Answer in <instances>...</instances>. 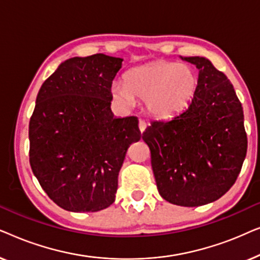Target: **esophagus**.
<instances>
[{
	"mask_svg": "<svg viewBox=\"0 0 260 260\" xmlns=\"http://www.w3.org/2000/svg\"><path fill=\"white\" fill-rule=\"evenodd\" d=\"M138 127H140V131L142 134L144 133V130H145V127H147V123L144 122V120H142V119H140V122H138Z\"/></svg>",
	"mask_w": 260,
	"mask_h": 260,
	"instance_id": "obj_1",
	"label": "esophagus"
}]
</instances>
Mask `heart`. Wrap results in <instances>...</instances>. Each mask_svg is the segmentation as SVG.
<instances>
[{
  "label": "heart",
  "mask_w": 260,
  "mask_h": 260,
  "mask_svg": "<svg viewBox=\"0 0 260 260\" xmlns=\"http://www.w3.org/2000/svg\"><path fill=\"white\" fill-rule=\"evenodd\" d=\"M197 85L198 77L191 67L157 61L129 71L124 84H112L111 93L125 106H133L135 98L141 99L152 116L168 118L188 104Z\"/></svg>",
  "instance_id": "1"
}]
</instances>
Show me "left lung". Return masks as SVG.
<instances>
[{"mask_svg":"<svg viewBox=\"0 0 260 260\" xmlns=\"http://www.w3.org/2000/svg\"><path fill=\"white\" fill-rule=\"evenodd\" d=\"M198 86L186 109L152 122L143 133L158 193L166 201L198 207L218 200L236 182L247 151L244 112L233 85L204 56Z\"/></svg>","mask_w":260,"mask_h":260,"instance_id":"obj_1","label":"left lung"}]
</instances>
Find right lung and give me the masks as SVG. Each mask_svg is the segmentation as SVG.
<instances>
[{"instance_id": "1", "label": "right lung", "mask_w": 260, "mask_h": 260, "mask_svg": "<svg viewBox=\"0 0 260 260\" xmlns=\"http://www.w3.org/2000/svg\"><path fill=\"white\" fill-rule=\"evenodd\" d=\"M122 58L74 56L39 91L29 122V162L46 194L66 211L98 212L113 204L136 117L117 118L111 86Z\"/></svg>"}]
</instances>
